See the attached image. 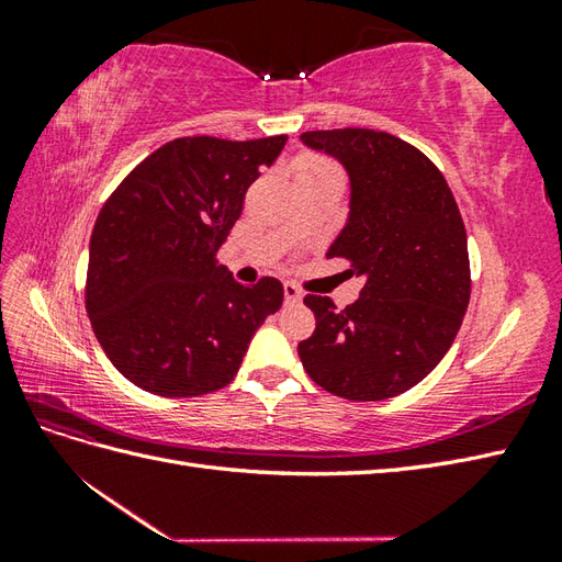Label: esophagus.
I'll return each mask as SVG.
<instances>
[{"label": "esophagus", "mask_w": 562, "mask_h": 562, "mask_svg": "<svg viewBox=\"0 0 562 562\" xmlns=\"http://www.w3.org/2000/svg\"><path fill=\"white\" fill-rule=\"evenodd\" d=\"M284 300H288L290 304L302 302V292H300V288H294L292 282H284Z\"/></svg>", "instance_id": "esophagus-1"}]
</instances>
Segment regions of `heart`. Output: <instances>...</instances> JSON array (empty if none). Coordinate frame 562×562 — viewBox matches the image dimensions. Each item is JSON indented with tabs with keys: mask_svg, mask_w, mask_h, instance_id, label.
Returning a JSON list of instances; mask_svg holds the SVG:
<instances>
[{
	"mask_svg": "<svg viewBox=\"0 0 562 562\" xmlns=\"http://www.w3.org/2000/svg\"><path fill=\"white\" fill-rule=\"evenodd\" d=\"M321 176H340V173L328 159H321V157L304 159L300 164V181L302 178H321Z\"/></svg>",
	"mask_w": 562,
	"mask_h": 562,
	"instance_id": "1",
	"label": "heart"
}]
</instances>
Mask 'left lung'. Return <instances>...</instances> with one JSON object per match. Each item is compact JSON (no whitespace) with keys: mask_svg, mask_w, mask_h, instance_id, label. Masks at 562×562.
Here are the masks:
<instances>
[{"mask_svg":"<svg viewBox=\"0 0 562 562\" xmlns=\"http://www.w3.org/2000/svg\"><path fill=\"white\" fill-rule=\"evenodd\" d=\"M302 145L342 164L350 212L328 258L352 260L360 300L336 308L308 294L316 330L300 357L318 386L348 401H384L439 364L471 300L465 226L451 190L420 149L364 127L304 133Z\"/></svg>","mask_w":562,"mask_h":562,"instance_id":"8db88e82","label":"left lung"}]
</instances>
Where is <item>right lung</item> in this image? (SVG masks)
Masks as SVG:
<instances>
[{
    "mask_svg": "<svg viewBox=\"0 0 562 562\" xmlns=\"http://www.w3.org/2000/svg\"><path fill=\"white\" fill-rule=\"evenodd\" d=\"M284 142L173 139L103 205L89 244L87 314L135 386L169 398L226 386L254 333L282 306L280 280L246 288L214 256Z\"/></svg>",
    "mask_w": 562,
    "mask_h": 562,
    "instance_id": "right-lung-1",
    "label": "right lung"
}]
</instances>
